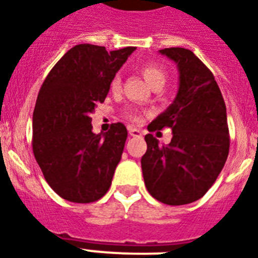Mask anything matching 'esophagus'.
Returning a JSON list of instances; mask_svg holds the SVG:
<instances>
[{
	"label": "esophagus",
	"mask_w": 258,
	"mask_h": 258,
	"mask_svg": "<svg viewBox=\"0 0 258 258\" xmlns=\"http://www.w3.org/2000/svg\"><path fill=\"white\" fill-rule=\"evenodd\" d=\"M128 133L131 137L134 138H141L142 137V131L138 128H134V127H128Z\"/></svg>",
	"instance_id": "esophagus-1"
}]
</instances>
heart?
I'll return each instance as SVG.
<instances>
[{
    "label": "heart",
    "instance_id": "b5f03b06",
    "mask_svg": "<svg viewBox=\"0 0 258 258\" xmlns=\"http://www.w3.org/2000/svg\"><path fill=\"white\" fill-rule=\"evenodd\" d=\"M139 72L142 76L146 79V82L149 83L153 88H162L167 79V72L161 64L155 61H143L139 66ZM121 89V79L119 75H115L111 82H109V91L112 93L120 92ZM125 117H128L130 120L139 121L141 120V112L135 108L125 109Z\"/></svg>",
    "mask_w": 258,
    "mask_h": 258
}]
</instances>
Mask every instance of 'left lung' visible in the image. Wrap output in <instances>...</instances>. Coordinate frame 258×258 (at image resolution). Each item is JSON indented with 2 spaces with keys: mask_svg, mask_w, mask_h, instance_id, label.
Returning <instances> with one entry per match:
<instances>
[{
  "mask_svg": "<svg viewBox=\"0 0 258 258\" xmlns=\"http://www.w3.org/2000/svg\"><path fill=\"white\" fill-rule=\"evenodd\" d=\"M179 71L175 100L149 124V131L172 130L167 146H159L153 134L145 141L142 157L145 184L162 204H191L206 194L220 175L229 154L226 105L212 71L184 48H165Z\"/></svg>",
  "mask_w": 258,
  "mask_h": 258,
  "instance_id": "1",
  "label": "left lung"
}]
</instances>
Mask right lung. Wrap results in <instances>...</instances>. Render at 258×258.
<instances>
[{
  "label": "right lung",
  "mask_w": 258,
  "mask_h": 258,
  "mask_svg": "<svg viewBox=\"0 0 258 258\" xmlns=\"http://www.w3.org/2000/svg\"><path fill=\"white\" fill-rule=\"evenodd\" d=\"M134 50L79 44L56 62L40 88L33 111L34 158L53 191L70 202H95L111 186L127 128L112 123L96 135L89 113L104 101L111 79Z\"/></svg>",
  "instance_id": "obj_1"
}]
</instances>
